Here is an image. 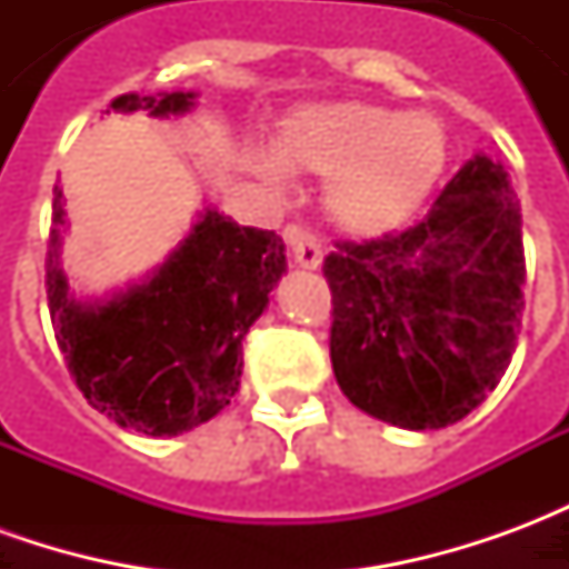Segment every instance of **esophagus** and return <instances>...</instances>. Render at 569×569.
Wrapping results in <instances>:
<instances>
[{"label": "esophagus", "mask_w": 569, "mask_h": 569, "mask_svg": "<svg viewBox=\"0 0 569 569\" xmlns=\"http://www.w3.org/2000/svg\"><path fill=\"white\" fill-rule=\"evenodd\" d=\"M286 243L292 247V256L296 261L305 268V271H317L322 264V256H326V249L313 234H308L305 228H286Z\"/></svg>", "instance_id": "1"}]
</instances>
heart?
Segmentation results:
<instances>
[{
	"label": "heart",
	"instance_id": "b5f03b06",
	"mask_svg": "<svg viewBox=\"0 0 569 569\" xmlns=\"http://www.w3.org/2000/svg\"><path fill=\"white\" fill-rule=\"evenodd\" d=\"M277 151H261L259 173L289 182V167L329 176L326 203L353 231L402 222L436 186L448 140L436 118L375 103H313L286 118Z\"/></svg>",
	"mask_w": 569,
	"mask_h": 569
}]
</instances>
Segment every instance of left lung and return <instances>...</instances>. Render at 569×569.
Masks as SVG:
<instances>
[{
  "label": "left lung",
  "instance_id": "left-lung-1",
  "mask_svg": "<svg viewBox=\"0 0 569 569\" xmlns=\"http://www.w3.org/2000/svg\"><path fill=\"white\" fill-rule=\"evenodd\" d=\"M332 369L341 393L402 429H441L500 383L525 310L521 203L478 151L406 231L338 243Z\"/></svg>",
  "mask_w": 569,
  "mask_h": 569
}]
</instances>
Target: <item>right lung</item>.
Listing matches in <instances>:
<instances>
[{"label": "right lung", "instance_id": "add662e5", "mask_svg": "<svg viewBox=\"0 0 569 569\" xmlns=\"http://www.w3.org/2000/svg\"><path fill=\"white\" fill-rule=\"evenodd\" d=\"M194 103V91L124 93L112 109L170 118ZM63 228V191L54 186L44 286L57 345L84 399L146 436H179L216 418L240 387L249 326L286 271L283 240L207 207L146 280L81 301L60 268Z\"/></svg>", "mask_w": 569, "mask_h": 569}]
</instances>
